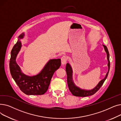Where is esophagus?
Segmentation results:
<instances>
[{
  "label": "esophagus",
  "mask_w": 121,
  "mask_h": 121,
  "mask_svg": "<svg viewBox=\"0 0 121 121\" xmlns=\"http://www.w3.org/2000/svg\"><path fill=\"white\" fill-rule=\"evenodd\" d=\"M67 61V57L66 56H63L61 58V64H62V65L66 64Z\"/></svg>",
  "instance_id": "obj_1"
}]
</instances>
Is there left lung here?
Instances as JSON below:
<instances>
[{"mask_svg":"<svg viewBox=\"0 0 121 121\" xmlns=\"http://www.w3.org/2000/svg\"><path fill=\"white\" fill-rule=\"evenodd\" d=\"M103 46L104 48V50L105 52L106 53V55H107V59L108 61L107 66H108V72L106 74L105 78L103 79L100 80L99 82V83L97 84V85L95 88L89 90L82 89L76 86L73 81V78H72L73 71H72V67L71 65H69V63H67L66 64V71L67 75V83H68V87L69 88V91H70V92L72 93V94L73 95V96H77V97H82L92 96V95H94L95 93H96L99 89V88L101 87V86L103 85L104 81L106 79L108 74L109 69H110L109 53L106 46L104 45H103Z\"/></svg>","mask_w":121,"mask_h":121,"instance_id":"obj_1","label":"left lung"}]
</instances>
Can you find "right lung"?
<instances>
[{"label": "right lung", "mask_w": 121, "mask_h": 121, "mask_svg": "<svg viewBox=\"0 0 121 121\" xmlns=\"http://www.w3.org/2000/svg\"><path fill=\"white\" fill-rule=\"evenodd\" d=\"M24 35L22 33L18 36L17 43L12 49L9 64L10 73L13 78L24 94L27 95H43L48 89L53 73L60 67L61 59L49 60L42 71L35 75L25 74L16 62L17 55L22 47L21 40Z\"/></svg>", "instance_id": "add662e5"}]
</instances>
